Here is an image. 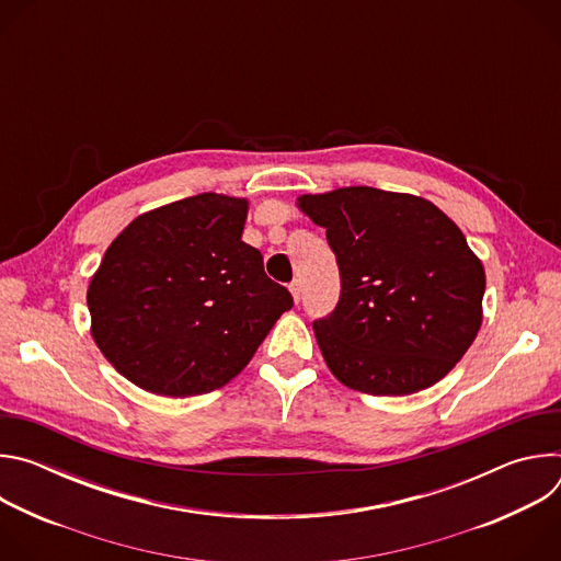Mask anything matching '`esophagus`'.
Segmentation results:
<instances>
[{"instance_id":"34e87169","label":"esophagus","mask_w":561,"mask_h":561,"mask_svg":"<svg viewBox=\"0 0 561 561\" xmlns=\"http://www.w3.org/2000/svg\"><path fill=\"white\" fill-rule=\"evenodd\" d=\"M288 288H290V293H293V299L299 301V297H301V284H299V279H293V282L288 284Z\"/></svg>"}]
</instances>
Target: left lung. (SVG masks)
<instances>
[{"label":"left lung","instance_id":"left-lung-1","mask_svg":"<svg viewBox=\"0 0 561 561\" xmlns=\"http://www.w3.org/2000/svg\"><path fill=\"white\" fill-rule=\"evenodd\" d=\"M327 228L340 301L312 329L331 373L368 394H411L439 381L482 327L484 266L428 199L348 186L301 195Z\"/></svg>","mask_w":561,"mask_h":561}]
</instances>
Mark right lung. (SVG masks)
I'll return each instance as SVG.
<instances>
[{"mask_svg": "<svg viewBox=\"0 0 561 561\" xmlns=\"http://www.w3.org/2000/svg\"><path fill=\"white\" fill-rule=\"evenodd\" d=\"M247 199L202 193L133 219L89 286L93 340L135 386L193 397L228 383L284 310L288 288L242 242Z\"/></svg>", "mask_w": 561, "mask_h": 561, "instance_id": "right-lung-1", "label": "right lung"}]
</instances>
